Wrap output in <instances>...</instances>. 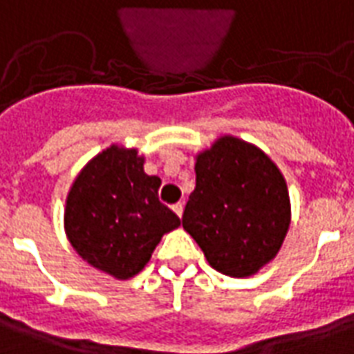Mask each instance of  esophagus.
<instances>
[{
	"label": "esophagus",
	"instance_id": "34e87169",
	"mask_svg": "<svg viewBox=\"0 0 354 354\" xmlns=\"http://www.w3.org/2000/svg\"><path fill=\"white\" fill-rule=\"evenodd\" d=\"M183 209H185V205H183V203H175L174 205V211H175V215L177 216H183Z\"/></svg>",
	"mask_w": 354,
	"mask_h": 354
}]
</instances>
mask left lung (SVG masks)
<instances>
[{"instance_id": "obj_1", "label": "left lung", "mask_w": 354, "mask_h": 354, "mask_svg": "<svg viewBox=\"0 0 354 354\" xmlns=\"http://www.w3.org/2000/svg\"><path fill=\"white\" fill-rule=\"evenodd\" d=\"M194 169L183 228L216 272L254 275L277 257L290 226L285 177L264 151L234 136L198 152Z\"/></svg>"}]
</instances>
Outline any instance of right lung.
I'll return each mask as SVG.
<instances>
[{
	"instance_id": "add662e5",
	"label": "right lung",
	"mask_w": 354,
	"mask_h": 354,
	"mask_svg": "<svg viewBox=\"0 0 354 354\" xmlns=\"http://www.w3.org/2000/svg\"><path fill=\"white\" fill-rule=\"evenodd\" d=\"M138 149L111 145L69 188L64 228L77 254L115 279L138 275L180 218L158 200L162 180L147 175Z\"/></svg>"
}]
</instances>
